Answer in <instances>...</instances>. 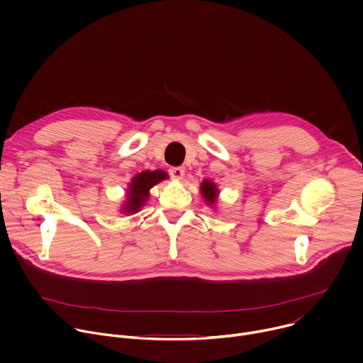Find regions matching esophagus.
<instances>
[{
	"mask_svg": "<svg viewBox=\"0 0 363 363\" xmlns=\"http://www.w3.org/2000/svg\"><path fill=\"white\" fill-rule=\"evenodd\" d=\"M184 174H185V171H184V168H181V167H172V168H169V175H171L172 178H175V179H182V178H184Z\"/></svg>",
	"mask_w": 363,
	"mask_h": 363,
	"instance_id": "34e87169",
	"label": "esophagus"
}]
</instances>
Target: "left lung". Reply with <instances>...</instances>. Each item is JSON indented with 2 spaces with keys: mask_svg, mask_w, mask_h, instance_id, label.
I'll return each instance as SVG.
<instances>
[{
  "mask_svg": "<svg viewBox=\"0 0 363 363\" xmlns=\"http://www.w3.org/2000/svg\"><path fill=\"white\" fill-rule=\"evenodd\" d=\"M201 192H202L203 198L206 199V202H210V203H214L216 199H217V195H218L217 186H216L214 182H211V181H203V182H202V185H201Z\"/></svg>",
  "mask_w": 363,
  "mask_h": 363,
  "instance_id": "1",
  "label": "left lung"
}]
</instances>
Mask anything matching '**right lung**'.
<instances>
[{
	"instance_id": "1",
	"label": "right lung",
	"mask_w": 363,
	"mask_h": 363,
	"mask_svg": "<svg viewBox=\"0 0 363 363\" xmlns=\"http://www.w3.org/2000/svg\"><path fill=\"white\" fill-rule=\"evenodd\" d=\"M165 178H168V175L164 171H143L138 174L130 182L128 201L123 206V211L129 214H135L136 211H139V208L149 196V189Z\"/></svg>"
}]
</instances>
